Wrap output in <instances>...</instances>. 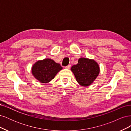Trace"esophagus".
<instances>
[{"mask_svg": "<svg viewBox=\"0 0 131 131\" xmlns=\"http://www.w3.org/2000/svg\"><path fill=\"white\" fill-rule=\"evenodd\" d=\"M70 67H71L70 64H69V65H68L67 66L65 67V68H67V69H70Z\"/></svg>", "mask_w": 131, "mask_h": 131, "instance_id": "1", "label": "esophagus"}]
</instances>
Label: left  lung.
<instances>
[{
	"label": "left lung",
	"instance_id": "8db88e82",
	"mask_svg": "<svg viewBox=\"0 0 131 131\" xmlns=\"http://www.w3.org/2000/svg\"><path fill=\"white\" fill-rule=\"evenodd\" d=\"M77 82L82 86L90 85L100 73V67L93 59L81 58L71 68Z\"/></svg>",
	"mask_w": 131,
	"mask_h": 131
}]
</instances>
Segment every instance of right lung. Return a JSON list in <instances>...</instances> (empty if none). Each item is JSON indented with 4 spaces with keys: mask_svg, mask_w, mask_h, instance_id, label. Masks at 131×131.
Segmentation results:
<instances>
[{
    "mask_svg": "<svg viewBox=\"0 0 131 131\" xmlns=\"http://www.w3.org/2000/svg\"><path fill=\"white\" fill-rule=\"evenodd\" d=\"M62 69L60 64L49 58L37 62L31 69L33 76L42 83H47L52 80Z\"/></svg>",
    "mask_w": 131,
    "mask_h": 131,
    "instance_id": "right-lung-1",
    "label": "right lung"
}]
</instances>
